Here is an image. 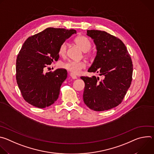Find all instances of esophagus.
<instances>
[{
  "label": "esophagus",
  "instance_id": "34e87169",
  "mask_svg": "<svg viewBox=\"0 0 154 154\" xmlns=\"http://www.w3.org/2000/svg\"><path fill=\"white\" fill-rule=\"evenodd\" d=\"M70 76H71V77L72 79H77V77L75 75H74V74H72V73L70 74Z\"/></svg>",
  "mask_w": 154,
  "mask_h": 154
}]
</instances>
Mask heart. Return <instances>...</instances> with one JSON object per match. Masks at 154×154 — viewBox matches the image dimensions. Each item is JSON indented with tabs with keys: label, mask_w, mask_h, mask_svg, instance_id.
Returning <instances> with one entry per match:
<instances>
[{
	"label": "heart",
	"mask_w": 154,
	"mask_h": 154,
	"mask_svg": "<svg viewBox=\"0 0 154 154\" xmlns=\"http://www.w3.org/2000/svg\"><path fill=\"white\" fill-rule=\"evenodd\" d=\"M74 41L76 45L82 49V51L85 52L86 56L91 57L92 55V52L89 51L91 48V42L88 38L84 36H80L77 37ZM66 51L67 43L64 42L60 46L58 54L60 55L63 56L66 53ZM85 67L86 64L83 61H68L63 64V68L75 74H79L82 69L85 68Z\"/></svg>",
	"instance_id": "heart-1"
}]
</instances>
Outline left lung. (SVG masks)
I'll return each instance as SVG.
<instances>
[{
	"label": "left lung",
	"mask_w": 154,
	"mask_h": 154,
	"mask_svg": "<svg viewBox=\"0 0 154 154\" xmlns=\"http://www.w3.org/2000/svg\"><path fill=\"white\" fill-rule=\"evenodd\" d=\"M97 49L89 72L99 73L103 78L81 77L85 82L84 103L94 111L108 110L119 105L130 86L133 64L122 41L104 31L87 30Z\"/></svg>",
	"instance_id": "left-lung-1"
}]
</instances>
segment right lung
Segmentation results:
<instances>
[{
    "mask_svg": "<svg viewBox=\"0 0 154 154\" xmlns=\"http://www.w3.org/2000/svg\"><path fill=\"white\" fill-rule=\"evenodd\" d=\"M74 33V29L49 27L26 40L17 57L16 77L27 102L44 108L57 100L67 71L57 69L45 73V69L58 60L60 46Z\"/></svg>",
    "mask_w": 154,
    "mask_h": 154,
    "instance_id": "obj_1",
    "label": "right lung"
}]
</instances>
